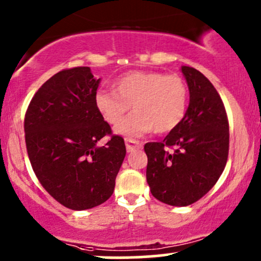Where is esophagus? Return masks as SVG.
<instances>
[{
  "label": "esophagus",
  "mask_w": 261,
  "mask_h": 261,
  "mask_svg": "<svg viewBox=\"0 0 261 261\" xmlns=\"http://www.w3.org/2000/svg\"><path fill=\"white\" fill-rule=\"evenodd\" d=\"M125 144H126V148H127L128 152L134 151L135 148H141L142 144L140 141H136V140L133 139H125Z\"/></svg>",
  "instance_id": "esophagus-1"
}]
</instances>
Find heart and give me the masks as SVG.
Instances as JSON below:
<instances>
[{
	"label": "heart",
	"instance_id": "heart-1",
	"mask_svg": "<svg viewBox=\"0 0 261 261\" xmlns=\"http://www.w3.org/2000/svg\"><path fill=\"white\" fill-rule=\"evenodd\" d=\"M114 89H99L95 107L110 125L134 105L137 110L115 127L119 135L139 137L153 130L166 134L185 119L188 107V87L178 74L156 70H133L114 82Z\"/></svg>",
	"mask_w": 261,
	"mask_h": 261
}]
</instances>
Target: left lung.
Masks as SVG:
<instances>
[{
  "mask_svg": "<svg viewBox=\"0 0 261 261\" xmlns=\"http://www.w3.org/2000/svg\"><path fill=\"white\" fill-rule=\"evenodd\" d=\"M182 73L190 89L185 119L163 142L145 145L151 193L176 207L190 205L211 191L229 152L228 116L218 91L199 70L185 65Z\"/></svg>",
  "mask_w": 261,
  "mask_h": 261,
  "instance_id": "8db88e82",
  "label": "left lung"
}]
</instances>
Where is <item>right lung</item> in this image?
<instances>
[{
    "instance_id": "1",
    "label": "right lung",
    "mask_w": 261,
    "mask_h": 261,
    "mask_svg": "<svg viewBox=\"0 0 261 261\" xmlns=\"http://www.w3.org/2000/svg\"><path fill=\"white\" fill-rule=\"evenodd\" d=\"M99 83L89 67L64 69L38 89L25 111V147L34 173L57 202L73 211L110 198L126 154L124 139L113 135L95 107ZM105 136L109 141L98 146Z\"/></svg>"
}]
</instances>
